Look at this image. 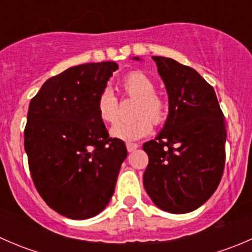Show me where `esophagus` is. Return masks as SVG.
<instances>
[{"mask_svg": "<svg viewBox=\"0 0 252 252\" xmlns=\"http://www.w3.org/2000/svg\"><path fill=\"white\" fill-rule=\"evenodd\" d=\"M138 147H139V145L135 144V142H126V150H128V152L135 151Z\"/></svg>", "mask_w": 252, "mask_h": 252, "instance_id": "esophagus-1", "label": "esophagus"}]
</instances>
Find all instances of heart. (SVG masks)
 I'll use <instances>...</instances> for the list:
<instances>
[{"instance_id": "1", "label": "heart", "mask_w": 252, "mask_h": 252, "mask_svg": "<svg viewBox=\"0 0 252 252\" xmlns=\"http://www.w3.org/2000/svg\"><path fill=\"white\" fill-rule=\"evenodd\" d=\"M122 89L129 97L138 100L134 108V114L138 117L117 123L111 129L113 138L129 141L138 140L151 133L152 123L162 124L166 121L168 103L162 96L155 93L156 86L151 78L141 72H130L122 80ZM96 108L98 117L105 123L113 124L118 119V101L110 89H105L98 95Z\"/></svg>"}]
</instances>
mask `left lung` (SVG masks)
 Returning <instances> with one entry per match:
<instances>
[{
  "label": "left lung",
  "instance_id": "obj_1",
  "mask_svg": "<svg viewBox=\"0 0 252 252\" xmlns=\"http://www.w3.org/2000/svg\"><path fill=\"white\" fill-rule=\"evenodd\" d=\"M133 60L141 61L139 57ZM168 95V117L154 140L144 188L155 205L188 213L212 196L225 161L224 116L212 86L199 73L172 58L152 56Z\"/></svg>",
  "mask_w": 252,
  "mask_h": 252
}]
</instances>
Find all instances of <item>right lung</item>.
Listing matches in <instances>:
<instances>
[{"mask_svg": "<svg viewBox=\"0 0 252 252\" xmlns=\"http://www.w3.org/2000/svg\"><path fill=\"white\" fill-rule=\"evenodd\" d=\"M117 69L116 62L74 65L47 79L30 101L24 149L32 182L52 210L72 220L105 210L128 155L96 108Z\"/></svg>", "mask_w": 252, "mask_h": 252, "instance_id": "1", "label": "right lung"}]
</instances>
